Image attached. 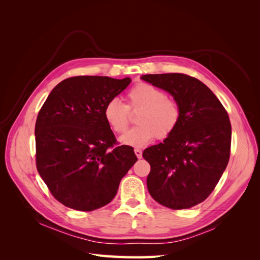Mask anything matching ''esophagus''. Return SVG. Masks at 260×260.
<instances>
[{"label":"esophagus","mask_w":260,"mask_h":260,"mask_svg":"<svg viewBox=\"0 0 260 260\" xmlns=\"http://www.w3.org/2000/svg\"><path fill=\"white\" fill-rule=\"evenodd\" d=\"M135 153H136L138 158H142V151H141V149L136 148V149H135Z\"/></svg>","instance_id":"1"}]
</instances>
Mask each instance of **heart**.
<instances>
[{"label": "heart", "mask_w": 260, "mask_h": 260, "mask_svg": "<svg viewBox=\"0 0 260 260\" xmlns=\"http://www.w3.org/2000/svg\"><path fill=\"white\" fill-rule=\"evenodd\" d=\"M129 112H139L136 127L120 138V142L132 147H142L156 137L158 140L169 138L181 120V107L175 99L168 98L156 86L140 82L127 93V104L118 99L109 100L103 115L108 127L115 133H122L129 124Z\"/></svg>", "instance_id": "1"}]
</instances>
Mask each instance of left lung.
<instances>
[{
	"mask_svg": "<svg viewBox=\"0 0 260 260\" xmlns=\"http://www.w3.org/2000/svg\"><path fill=\"white\" fill-rule=\"evenodd\" d=\"M141 78L169 92L181 107L176 131L162 143L144 149V159L151 165L147 190L165 207L191 208L211 194L229 162V115L208 86L194 77L160 74Z\"/></svg>",
	"mask_w": 260,
	"mask_h": 260,
	"instance_id": "1",
	"label": "left lung"
}]
</instances>
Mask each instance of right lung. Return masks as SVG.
<instances>
[{
	"instance_id": "add662e5",
	"label": "right lung",
	"mask_w": 260,
	"mask_h": 260,
	"mask_svg": "<svg viewBox=\"0 0 260 260\" xmlns=\"http://www.w3.org/2000/svg\"><path fill=\"white\" fill-rule=\"evenodd\" d=\"M130 82V78H68L55 86L39 112L37 169L66 207L92 211L107 205L138 160L133 147L119 146L103 115L107 102Z\"/></svg>"
}]
</instances>
